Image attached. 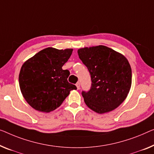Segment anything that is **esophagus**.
<instances>
[{"mask_svg": "<svg viewBox=\"0 0 154 154\" xmlns=\"http://www.w3.org/2000/svg\"><path fill=\"white\" fill-rule=\"evenodd\" d=\"M76 86H77L78 90H79V89L80 88V84L79 83V82H77V83L76 84Z\"/></svg>", "mask_w": 154, "mask_h": 154, "instance_id": "obj_1", "label": "esophagus"}]
</instances>
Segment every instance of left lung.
<instances>
[{
  "mask_svg": "<svg viewBox=\"0 0 154 154\" xmlns=\"http://www.w3.org/2000/svg\"><path fill=\"white\" fill-rule=\"evenodd\" d=\"M77 52L92 81L90 90L82 93L86 104L100 114L118 107L131 86V68L127 58L104 45L80 48Z\"/></svg>",
  "mask_w": 154,
  "mask_h": 154,
  "instance_id": "8db88e82",
  "label": "left lung"
}]
</instances>
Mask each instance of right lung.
Here are the masks:
<instances>
[{
  "label": "right lung",
  "mask_w": 154,
  "mask_h": 154,
  "mask_svg": "<svg viewBox=\"0 0 154 154\" xmlns=\"http://www.w3.org/2000/svg\"><path fill=\"white\" fill-rule=\"evenodd\" d=\"M72 49L45 48L23 64L19 86L26 102L36 111L49 113L61 106L75 85L68 82L70 72L62 66Z\"/></svg>",
  "instance_id": "right-lung-1"
}]
</instances>
